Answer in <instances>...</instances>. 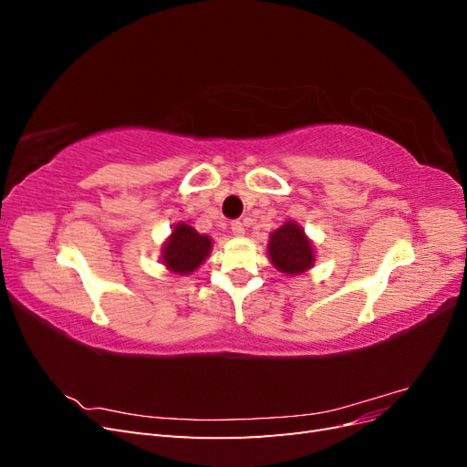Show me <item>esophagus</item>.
<instances>
[{"instance_id": "1", "label": "esophagus", "mask_w": 467, "mask_h": 467, "mask_svg": "<svg viewBox=\"0 0 467 467\" xmlns=\"http://www.w3.org/2000/svg\"><path fill=\"white\" fill-rule=\"evenodd\" d=\"M232 234L235 237H244L245 235V223L242 220H235L232 222Z\"/></svg>"}]
</instances>
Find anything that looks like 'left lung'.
I'll use <instances>...</instances> for the list:
<instances>
[{
	"mask_svg": "<svg viewBox=\"0 0 467 467\" xmlns=\"http://www.w3.org/2000/svg\"><path fill=\"white\" fill-rule=\"evenodd\" d=\"M266 255L276 271L286 276L304 275L316 265L314 242L296 220H286L268 235Z\"/></svg>",
	"mask_w": 467,
	"mask_h": 467,
	"instance_id": "obj_1",
	"label": "left lung"
}]
</instances>
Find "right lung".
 <instances>
[{
	"label": "right lung",
	"mask_w": 467,
	"mask_h": 467,
	"mask_svg": "<svg viewBox=\"0 0 467 467\" xmlns=\"http://www.w3.org/2000/svg\"><path fill=\"white\" fill-rule=\"evenodd\" d=\"M212 245L214 239L210 235L199 234L185 222H177L161 245V263L169 273L187 276L208 259Z\"/></svg>",
	"instance_id": "add662e5"
}]
</instances>
